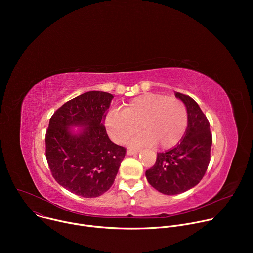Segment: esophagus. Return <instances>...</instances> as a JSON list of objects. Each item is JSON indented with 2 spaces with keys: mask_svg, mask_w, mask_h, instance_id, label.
I'll list each match as a JSON object with an SVG mask.
<instances>
[{
  "mask_svg": "<svg viewBox=\"0 0 253 253\" xmlns=\"http://www.w3.org/2000/svg\"><path fill=\"white\" fill-rule=\"evenodd\" d=\"M138 153H139V150H134V149H128L127 150L128 155H135V154H138Z\"/></svg>",
  "mask_w": 253,
  "mask_h": 253,
  "instance_id": "esophagus-1",
  "label": "esophagus"
}]
</instances>
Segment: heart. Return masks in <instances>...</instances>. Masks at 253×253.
Wrapping results in <instances>:
<instances>
[{"label":"heart","mask_w":253,"mask_h":253,"mask_svg":"<svg viewBox=\"0 0 253 253\" xmlns=\"http://www.w3.org/2000/svg\"><path fill=\"white\" fill-rule=\"evenodd\" d=\"M188 123L186 107L181 100L158 93H146L128 102L123 110H110L105 126L111 139L123 144L141 128L142 134L132 146L170 149L182 139Z\"/></svg>","instance_id":"1"}]
</instances>
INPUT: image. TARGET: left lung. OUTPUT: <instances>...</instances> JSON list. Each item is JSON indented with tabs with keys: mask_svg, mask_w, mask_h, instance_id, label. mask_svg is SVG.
I'll return each instance as SVG.
<instances>
[{
	"mask_svg": "<svg viewBox=\"0 0 253 253\" xmlns=\"http://www.w3.org/2000/svg\"><path fill=\"white\" fill-rule=\"evenodd\" d=\"M175 96L186 106V131L175 147L157 153L155 164L145 173L149 184L166 195L185 192L201 181L212 145L210 124L198 104L187 95L176 92Z\"/></svg>",
	"mask_w": 253,
	"mask_h": 253,
	"instance_id": "8db88e82",
	"label": "left lung"
}]
</instances>
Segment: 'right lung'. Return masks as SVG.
I'll return each mask as SVG.
<instances>
[{"label": "right lung", "mask_w": 253, "mask_h": 253, "mask_svg": "<svg viewBox=\"0 0 253 253\" xmlns=\"http://www.w3.org/2000/svg\"><path fill=\"white\" fill-rule=\"evenodd\" d=\"M113 95L90 91L62 105L46 132V158L56 181L79 196L98 197L112 186L126 148L107 135L103 121ZM70 126H86L72 134Z\"/></svg>", "instance_id": "add662e5"}]
</instances>
